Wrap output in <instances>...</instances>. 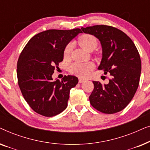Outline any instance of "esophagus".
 Returning <instances> with one entry per match:
<instances>
[{
    "mask_svg": "<svg viewBox=\"0 0 150 150\" xmlns=\"http://www.w3.org/2000/svg\"><path fill=\"white\" fill-rule=\"evenodd\" d=\"M85 81V79H79V83H83Z\"/></svg>",
    "mask_w": 150,
    "mask_h": 150,
    "instance_id": "esophagus-1",
    "label": "esophagus"
}]
</instances>
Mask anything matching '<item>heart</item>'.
<instances>
[{"label": "heart", "mask_w": 150, "mask_h": 150, "mask_svg": "<svg viewBox=\"0 0 150 150\" xmlns=\"http://www.w3.org/2000/svg\"><path fill=\"white\" fill-rule=\"evenodd\" d=\"M78 43L82 48L88 51H91L96 48L98 40L95 36L90 34H83L78 39ZM71 51L70 44L67 45L64 49L65 57H68ZM94 65L92 63H73L69 65V71L71 73L80 77H86L89 74L90 71L93 69Z\"/></svg>", "instance_id": "heart-1"}]
</instances>
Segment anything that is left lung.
<instances>
[{
    "mask_svg": "<svg viewBox=\"0 0 150 150\" xmlns=\"http://www.w3.org/2000/svg\"><path fill=\"white\" fill-rule=\"evenodd\" d=\"M83 32L96 37L102 48L99 70L110 74L109 83L102 85L93 81L90 104L98 111L113 114L126 108L139 85L141 61L132 40L118 28L107 25L81 28Z\"/></svg>",
    "mask_w": 150,
    "mask_h": 150,
    "instance_id": "8db88e82",
    "label": "left lung"
}]
</instances>
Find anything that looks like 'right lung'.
Masks as SVG:
<instances>
[{"mask_svg":"<svg viewBox=\"0 0 150 150\" xmlns=\"http://www.w3.org/2000/svg\"><path fill=\"white\" fill-rule=\"evenodd\" d=\"M80 33V28L45 30L33 37L20 53L18 83L24 100L37 113L53 117L67 108L69 91L79 79L68 75L54 81L52 75L63 60L65 48Z\"/></svg>","mask_w":150,"mask_h":150,"instance_id":"add662e5","label":"right lung"}]
</instances>
